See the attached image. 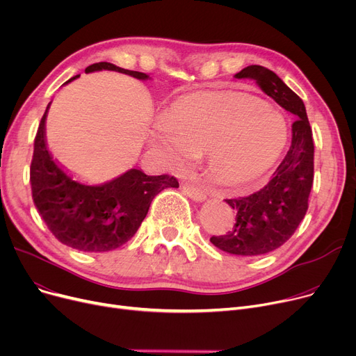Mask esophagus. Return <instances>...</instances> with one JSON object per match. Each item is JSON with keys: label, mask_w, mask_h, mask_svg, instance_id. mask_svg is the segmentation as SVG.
<instances>
[{"label": "esophagus", "mask_w": 356, "mask_h": 356, "mask_svg": "<svg viewBox=\"0 0 356 356\" xmlns=\"http://www.w3.org/2000/svg\"><path fill=\"white\" fill-rule=\"evenodd\" d=\"M183 192H184V195H188L195 202H203L204 199H207V195H204L202 191H199L197 188H195V186H192L189 183H186L183 186Z\"/></svg>", "instance_id": "obj_1"}]
</instances>
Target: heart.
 Segmentation results:
<instances>
[{"mask_svg":"<svg viewBox=\"0 0 356 356\" xmlns=\"http://www.w3.org/2000/svg\"><path fill=\"white\" fill-rule=\"evenodd\" d=\"M287 124L278 111L250 93L208 90L176 101L149 133L167 161L183 163L207 152L211 175L227 184L263 177L283 154Z\"/></svg>","mask_w":356,"mask_h":356,"instance_id":"obj_1","label":"heart"}]
</instances>
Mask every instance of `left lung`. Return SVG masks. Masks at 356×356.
Segmentation results:
<instances>
[{"instance_id": "8db88e82", "label": "left lung", "mask_w": 356, "mask_h": 356, "mask_svg": "<svg viewBox=\"0 0 356 356\" xmlns=\"http://www.w3.org/2000/svg\"><path fill=\"white\" fill-rule=\"evenodd\" d=\"M235 78L255 81L261 90L296 117L290 149L273 179L250 196L225 199L236 211L235 223L225 235L211 238L216 248L234 255H264L287 242L307 212L314 168L312 128L300 97L273 70L251 65L236 73Z\"/></svg>"}]
</instances>
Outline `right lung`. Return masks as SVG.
I'll use <instances>...</instances> for the list:
<instances>
[{"instance_id":"obj_1","label":"right lung","mask_w":356,"mask_h":356,"mask_svg":"<svg viewBox=\"0 0 356 356\" xmlns=\"http://www.w3.org/2000/svg\"><path fill=\"white\" fill-rule=\"evenodd\" d=\"M115 70L145 81L148 74L108 62L93 63L86 73ZM76 74L66 83L79 78ZM47 109L34 138L30 165L33 200L49 231L62 244L83 252H106L124 245L134 236L149 204L161 191L179 188L176 177L148 176L138 168L106 183L89 186L74 180L53 160L46 144Z\"/></svg>"}]
</instances>
